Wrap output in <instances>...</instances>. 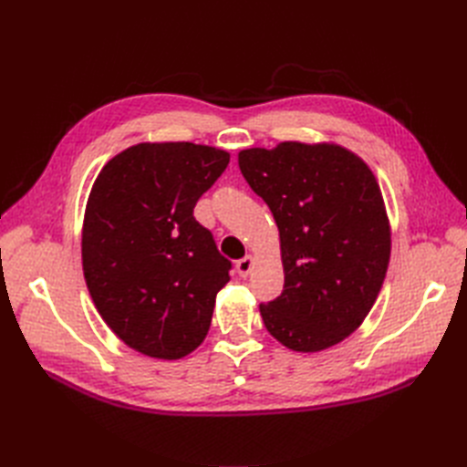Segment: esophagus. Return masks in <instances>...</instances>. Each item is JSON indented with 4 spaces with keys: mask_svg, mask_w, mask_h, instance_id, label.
Segmentation results:
<instances>
[{
    "mask_svg": "<svg viewBox=\"0 0 467 467\" xmlns=\"http://www.w3.org/2000/svg\"><path fill=\"white\" fill-rule=\"evenodd\" d=\"M254 263H255L254 255H245L244 259H239L235 265L239 276H247L251 273V269H254Z\"/></svg>",
    "mask_w": 467,
    "mask_h": 467,
    "instance_id": "34e87169",
    "label": "esophagus"
}]
</instances>
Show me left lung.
<instances>
[{
	"label": "left lung",
	"mask_w": 467,
	"mask_h": 467,
	"mask_svg": "<svg viewBox=\"0 0 467 467\" xmlns=\"http://www.w3.org/2000/svg\"><path fill=\"white\" fill-rule=\"evenodd\" d=\"M239 169L279 228L285 286L261 305L269 334L314 354L344 342L379 295L390 225L373 171L337 143L281 141L239 150Z\"/></svg>",
	"instance_id": "8db88e82"
}]
</instances>
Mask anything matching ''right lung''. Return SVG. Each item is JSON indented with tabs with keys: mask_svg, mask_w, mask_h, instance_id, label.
<instances>
[{
	"mask_svg": "<svg viewBox=\"0 0 467 467\" xmlns=\"http://www.w3.org/2000/svg\"><path fill=\"white\" fill-rule=\"evenodd\" d=\"M230 153L191 141L137 143L99 171L82 223L88 291L109 330L155 359L204 342L232 263L192 212Z\"/></svg>",
	"mask_w": 467,
	"mask_h": 467,
	"instance_id": "1",
	"label": "right lung"
}]
</instances>
